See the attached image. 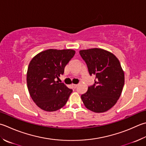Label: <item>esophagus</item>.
<instances>
[{"mask_svg": "<svg viewBox=\"0 0 146 146\" xmlns=\"http://www.w3.org/2000/svg\"><path fill=\"white\" fill-rule=\"evenodd\" d=\"M71 85H72V87L74 88H76L77 87V85L76 84H71Z\"/></svg>", "mask_w": 146, "mask_h": 146, "instance_id": "esophagus-1", "label": "esophagus"}]
</instances>
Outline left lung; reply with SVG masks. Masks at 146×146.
<instances>
[{
    "label": "left lung",
    "instance_id": "left-lung-1",
    "mask_svg": "<svg viewBox=\"0 0 146 146\" xmlns=\"http://www.w3.org/2000/svg\"><path fill=\"white\" fill-rule=\"evenodd\" d=\"M86 62L90 75L96 80L88 87L81 98L88 110L94 113H104L118 101L125 84L124 71L118 59L106 50L93 48L80 50Z\"/></svg>",
    "mask_w": 146,
    "mask_h": 146
}]
</instances>
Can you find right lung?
I'll list each match as a JSON object with an SVG mask.
<instances>
[{
  "mask_svg": "<svg viewBox=\"0 0 146 146\" xmlns=\"http://www.w3.org/2000/svg\"><path fill=\"white\" fill-rule=\"evenodd\" d=\"M75 54L72 49L50 48L31 60L27 73L28 89L34 102L42 110L55 111L67 102L72 90L56 78L64 73V67Z\"/></svg>",
  "mask_w": 146,
  "mask_h": 146,
  "instance_id": "1",
  "label": "right lung"
}]
</instances>
